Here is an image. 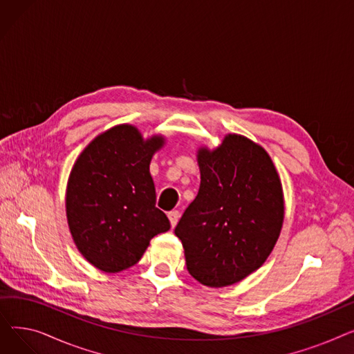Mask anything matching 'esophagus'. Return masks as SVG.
<instances>
[{
	"label": "esophagus",
	"mask_w": 354,
	"mask_h": 354,
	"mask_svg": "<svg viewBox=\"0 0 354 354\" xmlns=\"http://www.w3.org/2000/svg\"><path fill=\"white\" fill-rule=\"evenodd\" d=\"M167 218H169V221H171V225H172V228L178 224V221H179V218H180V214H179V211H171L169 214H167Z\"/></svg>",
	"instance_id": "1"
}]
</instances>
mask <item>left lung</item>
I'll return each instance as SVG.
<instances>
[{"label":"left lung","instance_id":"8db88e82","mask_svg":"<svg viewBox=\"0 0 354 354\" xmlns=\"http://www.w3.org/2000/svg\"><path fill=\"white\" fill-rule=\"evenodd\" d=\"M201 185L175 228L189 274L219 288L244 280L271 254L284 221L280 175L266 149L228 133L196 152Z\"/></svg>","mask_w":354,"mask_h":354}]
</instances>
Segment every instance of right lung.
<instances>
[{"label": "right lung", "mask_w": 354, "mask_h": 354, "mask_svg": "<svg viewBox=\"0 0 354 354\" xmlns=\"http://www.w3.org/2000/svg\"><path fill=\"white\" fill-rule=\"evenodd\" d=\"M165 138L145 139L133 124H118L93 139L74 162L66 188L67 224L80 254L104 272L135 266L151 239L169 231L155 207L149 172Z\"/></svg>", "instance_id": "add662e5"}]
</instances>
